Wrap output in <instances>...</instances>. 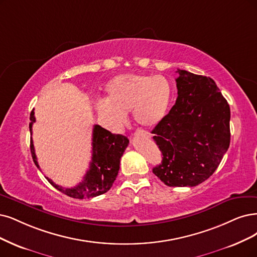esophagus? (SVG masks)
Listing matches in <instances>:
<instances>
[{"label":"esophagus","mask_w":257,"mask_h":257,"mask_svg":"<svg viewBox=\"0 0 257 257\" xmlns=\"http://www.w3.org/2000/svg\"><path fill=\"white\" fill-rule=\"evenodd\" d=\"M136 136H141V137H149L147 134H146V132H143V131H137L136 132Z\"/></svg>","instance_id":"34e87169"}]
</instances>
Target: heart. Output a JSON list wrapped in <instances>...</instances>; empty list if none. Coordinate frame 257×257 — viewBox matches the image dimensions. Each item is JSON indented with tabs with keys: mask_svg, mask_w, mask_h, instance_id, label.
I'll use <instances>...</instances> for the list:
<instances>
[{
	"mask_svg": "<svg viewBox=\"0 0 257 257\" xmlns=\"http://www.w3.org/2000/svg\"><path fill=\"white\" fill-rule=\"evenodd\" d=\"M108 99L97 102V113L107 125L119 129L134 112L137 122L144 127L157 125L166 115L172 88L163 76L120 75L107 85Z\"/></svg>",
	"mask_w": 257,
	"mask_h": 257,
	"instance_id": "obj_1",
	"label": "heart"
}]
</instances>
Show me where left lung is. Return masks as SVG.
Here are the masks:
<instances>
[{
	"label": "left lung",
	"mask_w": 257,
	"mask_h": 257,
	"mask_svg": "<svg viewBox=\"0 0 257 257\" xmlns=\"http://www.w3.org/2000/svg\"><path fill=\"white\" fill-rule=\"evenodd\" d=\"M175 106L153 130L162 153L154 174L167 186H196L210 178L230 146L231 111L215 81L178 70Z\"/></svg>",
	"instance_id": "obj_1"
}]
</instances>
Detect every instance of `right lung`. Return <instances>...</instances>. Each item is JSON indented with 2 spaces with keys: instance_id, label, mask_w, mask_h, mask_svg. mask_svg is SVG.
I'll list each match as a JSON object with an SVG mask.
<instances>
[{
  "instance_id": "add662e5",
  "label": "right lung",
  "mask_w": 257,
  "mask_h": 257,
  "mask_svg": "<svg viewBox=\"0 0 257 257\" xmlns=\"http://www.w3.org/2000/svg\"><path fill=\"white\" fill-rule=\"evenodd\" d=\"M30 131L33 135V123L36 121L34 110L31 113ZM129 144V140L121 135H114L110 131L94 125L92 134V161L90 168L77 185L68 188L55 184L46 178L55 188L64 195L76 199H88L107 193L117 177L120 158ZM31 153L34 163L39 168L35 154L33 139L31 138Z\"/></svg>"
}]
</instances>
